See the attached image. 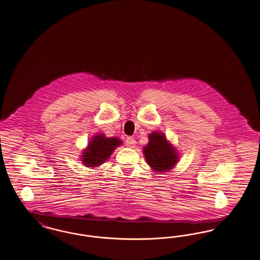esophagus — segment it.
Returning <instances> with one entry per match:
<instances>
[{
    "instance_id": "34e87169",
    "label": "esophagus",
    "mask_w": 260,
    "mask_h": 260,
    "mask_svg": "<svg viewBox=\"0 0 260 260\" xmlns=\"http://www.w3.org/2000/svg\"><path fill=\"white\" fill-rule=\"evenodd\" d=\"M125 143H126V146H127L128 148H134L135 145H136V141H135V139L132 138V137H127Z\"/></svg>"
}]
</instances>
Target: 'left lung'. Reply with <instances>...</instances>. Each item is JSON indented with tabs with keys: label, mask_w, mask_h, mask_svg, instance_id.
<instances>
[{
	"label": "left lung",
	"mask_w": 260,
	"mask_h": 260,
	"mask_svg": "<svg viewBox=\"0 0 260 260\" xmlns=\"http://www.w3.org/2000/svg\"><path fill=\"white\" fill-rule=\"evenodd\" d=\"M143 153L151 170L157 173L173 169L180 158L176 148L167 140L165 134L159 131L149 134V143L144 147Z\"/></svg>",
	"instance_id": "8db88e82"
}]
</instances>
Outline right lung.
Segmentation results:
<instances>
[{
  "mask_svg": "<svg viewBox=\"0 0 260 260\" xmlns=\"http://www.w3.org/2000/svg\"><path fill=\"white\" fill-rule=\"evenodd\" d=\"M122 142L116 137H106L103 133H98L92 137L88 146L83 150L81 164L89 168H95L106 162L114 150L121 146Z\"/></svg>",
  "mask_w": 260,
  "mask_h": 260,
  "instance_id": "add662e5",
  "label": "right lung"
}]
</instances>
